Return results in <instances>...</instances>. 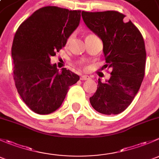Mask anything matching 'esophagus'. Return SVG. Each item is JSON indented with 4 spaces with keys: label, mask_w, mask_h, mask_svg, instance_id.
<instances>
[{
    "label": "esophagus",
    "mask_w": 159,
    "mask_h": 159,
    "mask_svg": "<svg viewBox=\"0 0 159 159\" xmlns=\"http://www.w3.org/2000/svg\"><path fill=\"white\" fill-rule=\"evenodd\" d=\"M90 79H91V78H90L89 75H82V76L81 77V80H82V81H86V80Z\"/></svg>",
    "instance_id": "esophagus-1"
}]
</instances>
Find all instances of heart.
Masks as SVG:
<instances>
[{"label":"heart","instance_id":"heart-1","mask_svg":"<svg viewBox=\"0 0 159 159\" xmlns=\"http://www.w3.org/2000/svg\"><path fill=\"white\" fill-rule=\"evenodd\" d=\"M89 36H90V35H89ZM72 37H73V36H72V35H70V36L69 37V38H68V40H67V43H68H68L70 42V40L72 39ZM87 37H88V36H87Z\"/></svg>","mask_w":159,"mask_h":159}]
</instances>
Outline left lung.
Wrapping results in <instances>:
<instances>
[{
  "instance_id": "1",
  "label": "left lung",
  "mask_w": 159,
  "mask_h": 159,
  "mask_svg": "<svg viewBox=\"0 0 159 159\" xmlns=\"http://www.w3.org/2000/svg\"><path fill=\"white\" fill-rule=\"evenodd\" d=\"M86 26L103 42L106 65L112 69L105 82L98 80L91 106L105 115L125 111L139 91L145 75L146 51L139 29L124 14L114 11L81 13Z\"/></svg>"
}]
</instances>
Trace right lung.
Instances as JSON below:
<instances>
[{"mask_svg": "<svg viewBox=\"0 0 159 159\" xmlns=\"http://www.w3.org/2000/svg\"><path fill=\"white\" fill-rule=\"evenodd\" d=\"M81 11L48 6L33 13L16 31L11 56L17 92L39 115L58 109L70 86L80 79L70 70L59 72L51 57L64 48L79 25Z\"/></svg>", "mask_w": 159, "mask_h": 159, "instance_id": "1", "label": "right lung"}]
</instances>
